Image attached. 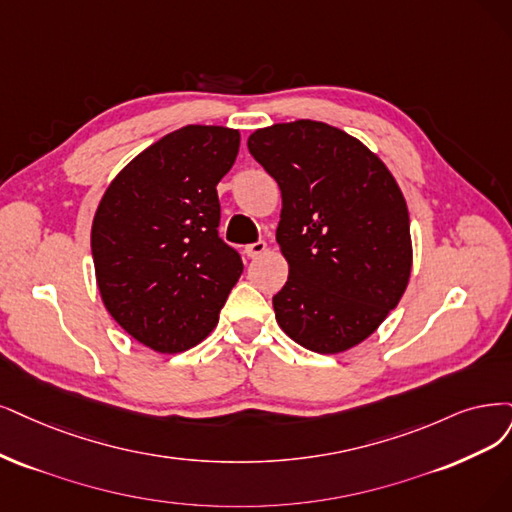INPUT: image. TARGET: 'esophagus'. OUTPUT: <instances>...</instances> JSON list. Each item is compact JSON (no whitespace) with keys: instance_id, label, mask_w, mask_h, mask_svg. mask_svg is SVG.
<instances>
[{"instance_id":"esophagus-1","label":"esophagus","mask_w":512,"mask_h":512,"mask_svg":"<svg viewBox=\"0 0 512 512\" xmlns=\"http://www.w3.org/2000/svg\"><path fill=\"white\" fill-rule=\"evenodd\" d=\"M266 251H268V244L263 242V240L253 242V244H246V246H244V253H246V257H251V259L261 257V255L266 253Z\"/></svg>"}]
</instances>
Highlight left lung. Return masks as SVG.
Returning a JSON list of instances; mask_svg holds the SVG:
<instances>
[{"mask_svg":"<svg viewBox=\"0 0 512 512\" xmlns=\"http://www.w3.org/2000/svg\"><path fill=\"white\" fill-rule=\"evenodd\" d=\"M249 151L282 196L276 242L289 278L272 297L276 323L318 354L365 342L399 306L411 276L399 183L363 141L316 120L257 128Z\"/></svg>","mask_w":512,"mask_h":512,"instance_id":"1","label":"left lung"}]
</instances>
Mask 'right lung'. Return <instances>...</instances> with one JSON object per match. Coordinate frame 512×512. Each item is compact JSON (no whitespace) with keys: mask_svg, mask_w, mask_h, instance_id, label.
<instances>
[{"mask_svg":"<svg viewBox=\"0 0 512 512\" xmlns=\"http://www.w3.org/2000/svg\"><path fill=\"white\" fill-rule=\"evenodd\" d=\"M240 132L189 124L168 132L113 177L92 219L94 276L111 318L160 354L194 348L217 327L242 274L219 236L217 183Z\"/></svg>","mask_w":512,"mask_h":512,"instance_id":"right-lung-1","label":"right lung"}]
</instances>
